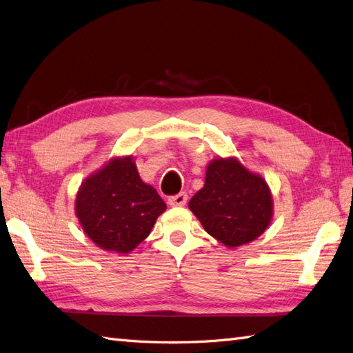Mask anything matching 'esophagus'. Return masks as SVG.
I'll use <instances>...</instances> for the list:
<instances>
[{
    "instance_id": "34e87169",
    "label": "esophagus",
    "mask_w": 353,
    "mask_h": 353,
    "mask_svg": "<svg viewBox=\"0 0 353 353\" xmlns=\"http://www.w3.org/2000/svg\"><path fill=\"white\" fill-rule=\"evenodd\" d=\"M188 201V194L186 192H180L176 195L168 196V204L170 205H185Z\"/></svg>"
}]
</instances>
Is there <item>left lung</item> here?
<instances>
[{
  "mask_svg": "<svg viewBox=\"0 0 353 353\" xmlns=\"http://www.w3.org/2000/svg\"><path fill=\"white\" fill-rule=\"evenodd\" d=\"M204 230L225 246L246 245L263 234L273 214L263 177L236 159H216L207 167L205 183L189 201Z\"/></svg>",
  "mask_w": 353,
  "mask_h": 353,
  "instance_id": "left-lung-1",
  "label": "left lung"
}]
</instances>
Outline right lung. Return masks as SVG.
I'll return each instance as SVG.
<instances>
[{"mask_svg": "<svg viewBox=\"0 0 353 353\" xmlns=\"http://www.w3.org/2000/svg\"><path fill=\"white\" fill-rule=\"evenodd\" d=\"M165 209L159 194L140 179L131 158L113 159L86 179L76 200L77 218L88 237L119 254L139 246Z\"/></svg>", "mask_w": 353, "mask_h": 353, "instance_id": "right-lung-1", "label": "right lung"}]
</instances>
